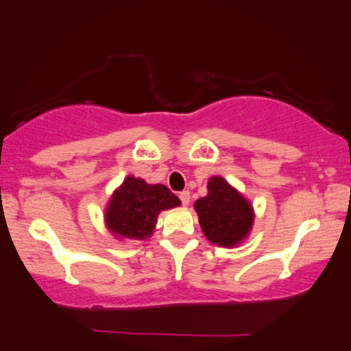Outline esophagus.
<instances>
[{
	"instance_id": "esophagus-1",
	"label": "esophagus",
	"mask_w": 351,
	"mask_h": 351,
	"mask_svg": "<svg viewBox=\"0 0 351 351\" xmlns=\"http://www.w3.org/2000/svg\"><path fill=\"white\" fill-rule=\"evenodd\" d=\"M189 198H191V196H189V191H181L180 193V199H181V203H183V206H188Z\"/></svg>"
}]
</instances>
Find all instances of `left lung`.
Wrapping results in <instances>:
<instances>
[{
    "instance_id": "left-lung-1",
    "label": "left lung",
    "mask_w": 351,
    "mask_h": 351,
    "mask_svg": "<svg viewBox=\"0 0 351 351\" xmlns=\"http://www.w3.org/2000/svg\"><path fill=\"white\" fill-rule=\"evenodd\" d=\"M206 188L208 195L193 204L203 234L221 247L243 244L254 224L251 201L219 175L211 176Z\"/></svg>"
}]
</instances>
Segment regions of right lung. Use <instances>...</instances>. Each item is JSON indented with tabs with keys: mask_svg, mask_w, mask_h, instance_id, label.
Here are the masks:
<instances>
[{
	"mask_svg": "<svg viewBox=\"0 0 351 351\" xmlns=\"http://www.w3.org/2000/svg\"><path fill=\"white\" fill-rule=\"evenodd\" d=\"M178 196L165 184H148L128 175L107 201L106 228L120 241H143L153 234L158 215L180 206Z\"/></svg>",
	"mask_w": 351,
	"mask_h": 351,
	"instance_id": "right-lung-1",
	"label": "right lung"
}]
</instances>
